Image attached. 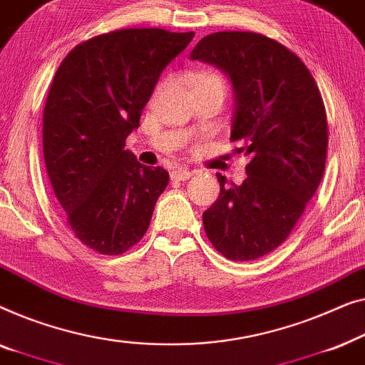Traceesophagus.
Segmentation results:
<instances>
[{
    "label": "esophagus",
    "instance_id": "obj_1",
    "mask_svg": "<svg viewBox=\"0 0 365 365\" xmlns=\"http://www.w3.org/2000/svg\"><path fill=\"white\" fill-rule=\"evenodd\" d=\"M170 177H172V180L185 182V180H188L190 177H192V172H190L188 168H185V167H175L170 172Z\"/></svg>",
    "mask_w": 365,
    "mask_h": 365
}]
</instances>
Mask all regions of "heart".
<instances>
[{"label":"heart","mask_w":365,"mask_h":365,"mask_svg":"<svg viewBox=\"0 0 365 365\" xmlns=\"http://www.w3.org/2000/svg\"><path fill=\"white\" fill-rule=\"evenodd\" d=\"M190 79H192L193 91L195 89H203V87H215V89L222 91L223 94L227 92V81L222 74L215 73V71L210 69H200L195 71V73L190 74ZM162 86H158L157 91H160Z\"/></svg>","instance_id":"obj_1"}]
</instances>
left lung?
Returning a JSON list of instances; mask_svg holds the SVG:
<instances>
[{"label":"left lung","mask_w":365,"mask_h":365,"mask_svg":"<svg viewBox=\"0 0 365 365\" xmlns=\"http://www.w3.org/2000/svg\"><path fill=\"white\" fill-rule=\"evenodd\" d=\"M190 58L230 76L232 142L251 158L241 185L217 173L220 195L203 213L205 232L225 258H261L292 232L324 175L329 135L319 87L292 51L258 33L208 34Z\"/></svg>","instance_id":"1"}]
</instances>
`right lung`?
<instances>
[{
    "label": "right lung",
    "mask_w": 365,
    "mask_h": 365,
    "mask_svg": "<svg viewBox=\"0 0 365 365\" xmlns=\"http://www.w3.org/2000/svg\"><path fill=\"white\" fill-rule=\"evenodd\" d=\"M195 33L117 29L76 46L56 71L43 115V153L76 238L122 255L145 235L168 172L125 150L162 71Z\"/></svg>",
    "instance_id": "add662e5"
}]
</instances>
